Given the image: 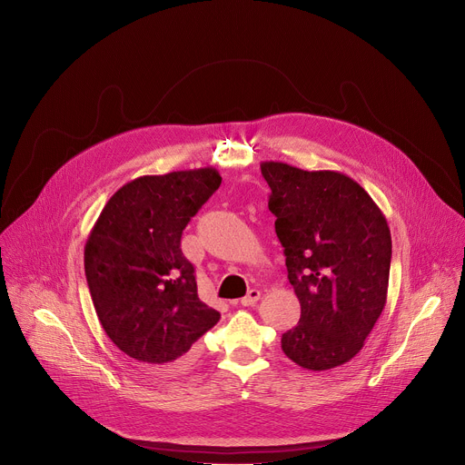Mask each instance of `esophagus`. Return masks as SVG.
<instances>
[{
	"label": "esophagus",
	"instance_id": "34e87169",
	"mask_svg": "<svg viewBox=\"0 0 465 465\" xmlns=\"http://www.w3.org/2000/svg\"><path fill=\"white\" fill-rule=\"evenodd\" d=\"M259 298H261V292H259L257 289H252V291H248V294H246L244 298H241V305H242V307H250V305H255Z\"/></svg>",
	"mask_w": 465,
	"mask_h": 465
}]
</instances>
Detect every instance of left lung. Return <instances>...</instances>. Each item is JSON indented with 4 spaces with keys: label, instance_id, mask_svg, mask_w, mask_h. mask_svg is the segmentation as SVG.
I'll return each instance as SVG.
<instances>
[{
    "label": "left lung",
    "instance_id": "8db88e82",
    "mask_svg": "<svg viewBox=\"0 0 465 465\" xmlns=\"http://www.w3.org/2000/svg\"><path fill=\"white\" fill-rule=\"evenodd\" d=\"M269 210L300 300L283 353L312 371L337 368L364 346L388 294L391 237L373 198L339 171L262 162Z\"/></svg>",
    "mask_w": 465,
    "mask_h": 465
}]
</instances>
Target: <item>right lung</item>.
<instances>
[{
	"label": "right lung",
	"mask_w": 465,
	"mask_h": 465,
	"mask_svg": "<svg viewBox=\"0 0 465 465\" xmlns=\"http://www.w3.org/2000/svg\"><path fill=\"white\" fill-rule=\"evenodd\" d=\"M217 169L140 176L117 189L95 221L84 271L108 339L145 368L176 373L221 314L196 292L182 232L219 189Z\"/></svg>",
	"instance_id": "1"
}]
</instances>
